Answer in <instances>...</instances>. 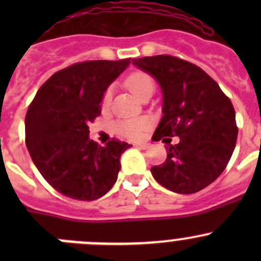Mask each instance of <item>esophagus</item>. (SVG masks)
Returning <instances> with one entry per match:
<instances>
[{
	"instance_id": "1",
	"label": "esophagus",
	"mask_w": 261,
	"mask_h": 261,
	"mask_svg": "<svg viewBox=\"0 0 261 261\" xmlns=\"http://www.w3.org/2000/svg\"><path fill=\"white\" fill-rule=\"evenodd\" d=\"M135 146L138 147V149H140V150H146V149H149V144H145V143L135 144Z\"/></svg>"
}]
</instances>
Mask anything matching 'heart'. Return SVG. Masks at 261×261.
<instances>
[{"mask_svg": "<svg viewBox=\"0 0 261 261\" xmlns=\"http://www.w3.org/2000/svg\"><path fill=\"white\" fill-rule=\"evenodd\" d=\"M126 86L127 88L135 94L138 98H143L146 94H152L154 92V81L150 77L149 74L143 72H135L131 75H128V78L126 80ZM112 98V92L111 89L105 93L103 99H102V106L103 109H107L111 103ZM147 127V121L143 120V118H138V120H126L121 121L117 123L116 128H117L118 134H121L122 136L128 139H135L141 138L144 130Z\"/></svg>", "mask_w": 261, "mask_h": 261, "instance_id": "obj_1", "label": "heart"}]
</instances>
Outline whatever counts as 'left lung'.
Segmentation results:
<instances>
[{"label": "left lung", "mask_w": 261, "mask_h": 261, "mask_svg": "<svg viewBox=\"0 0 261 261\" xmlns=\"http://www.w3.org/2000/svg\"><path fill=\"white\" fill-rule=\"evenodd\" d=\"M151 75L163 94V117L152 140H163L168 152L151 168L155 180L169 191L191 194L206 188L225 170L238 139L230 99L204 70L170 55L133 59ZM178 136L180 143L170 144Z\"/></svg>", "instance_id": "1"}]
</instances>
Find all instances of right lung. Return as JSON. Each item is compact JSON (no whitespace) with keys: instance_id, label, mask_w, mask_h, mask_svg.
Here are the masks:
<instances>
[{"instance_id":"1","label":"right lung","mask_w":261,"mask_h":261,"mask_svg":"<svg viewBox=\"0 0 261 261\" xmlns=\"http://www.w3.org/2000/svg\"><path fill=\"white\" fill-rule=\"evenodd\" d=\"M131 59L91 60L54 73L36 92L25 117L26 146L34 164L59 193L78 201L101 198L114 187L128 145L114 139L98 146L88 123L101 115L112 82Z\"/></svg>"}]
</instances>
